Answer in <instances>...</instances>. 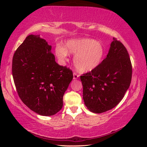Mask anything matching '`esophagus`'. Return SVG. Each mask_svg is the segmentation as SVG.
<instances>
[{
  "mask_svg": "<svg viewBox=\"0 0 147 147\" xmlns=\"http://www.w3.org/2000/svg\"><path fill=\"white\" fill-rule=\"evenodd\" d=\"M79 77V75L76 73H73V79H77Z\"/></svg>",
  "mask_w": 147,
  "mask_h": 147,
  "instance_id": "1",
  "label": "esophagus"
}]
</instances>
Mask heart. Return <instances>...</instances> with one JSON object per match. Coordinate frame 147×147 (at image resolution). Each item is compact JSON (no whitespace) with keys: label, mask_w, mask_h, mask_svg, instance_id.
Instances as JSON below:
<instances>
[{"label":"heart","mask_w":147,"mask_h":147,"mask_svg":"<svg viewBox=\"0 0 147 147\" xmlns=\"http://www.w3.org/2000/svg\"><path fill=\"white\" fill-rule=\"evenodd\" d=\"M67 53L75 54L74 63L80 72H89L99 65L102 60L104 49L98 41L91 39H72L68 41L63 47H56L55 53L61 60L67 57Z\"/></svg>","instance_id":"obj_1"}]
</instances>
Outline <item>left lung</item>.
Returning <instances> with one entry per match:
<instances>
[{
    "label": "left lung",
    "mask_w": 147,
    "mask_h": 147,
    "mask_svg": "<svg viewBox=\"0 0 147 147\" xmlns=\"http://www.w3.org/2000/svg\"><path fill=\"white\" fill-rule=\"evenodd\" d=\"M131 75L127 50L113 38L106 58L93 70L80 76L87 108L91 112L100 113L115 107L130 87Z\"/></svg>",
    "instance_id": "1"
}]
</instances>
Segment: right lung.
<instances>
[{
    "label": "right lung",
    "mask_w": 147,
    "mask_h": 147,
    "mask_svg": "<svg viewBox=\"0 0 147 147\" xmlns=\"http://www.w3.org/2000/svg\"><path fill=\"white\" fill-rule=\"evenodd\" d=\"M52 47L39 35H29L14 53L12 75L19 96L34 112L53 115L63 106V96L73 74L55 61Z\"/></svg>",
    "instance_id": "1"
}]
</instances>
